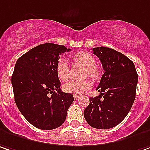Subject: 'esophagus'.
<instances>
[{"instance_id":"esophagus-1","label":"esophagus","mask_w":150,"mask_h":150,"mask_svg":"<svg viewBox=\"0 0 150 150\" xmlns=\"http://www.w3.org/2000/svg\"><path fill=\"white\" fill-rule=\"evenodd\" d=\"M79 98H80V96H79V95H76V94H75V95H74V99H75V100H79Z\"/></svg>"}]
</instances>
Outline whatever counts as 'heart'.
Instances as JSON below:
<instances>
[{
    "mask_svg": "<svg viewBox=\"0 0 150 150\" xmlns=\"http://www.w3.org/2000/svg\"><path fill=\"white\" fill-rule=\"evenodd\" d=\"M73 59L77 63L87 68L86 75H88L93 79H97L100 76V70L95 66V59L88 52H78L73 56ZM57 74L62 81H66L69 77V68L67 60L63 57L59 58L57 63ZM92 82L87 81H69L63 85V89L67 93L73 94H82L91 88Z\"/></svg>",
    "mask_w": 150,
    "mask_h": 150,
    "instance_id": "heart-1",
    "label": "heart"
}]
</instances>
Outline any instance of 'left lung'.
<instances>
[{
    "label": "left lung",
    "mask_w": 150,
    "mask_h": 150,
    "mask_svg": "<svg viewBox=\"0 0 150 150\" xmlns=\"http://www.w3.org/2000/svg\"><path fill=\"white\" fill-rule=\"evenodd\" d=\"M105 73L96 90L100 95L90 98L84 117L90 126L110 129L120 124L129 113L136 98L138 75L133 62L111 48H93Z\"/></svg>",
    "instance_id": "1"
}]
</instances>
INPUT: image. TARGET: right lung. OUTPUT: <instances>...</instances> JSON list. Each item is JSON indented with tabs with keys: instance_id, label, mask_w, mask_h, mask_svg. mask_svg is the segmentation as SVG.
<instances>
[{
	"instance_id": "obj_1",
	"label": "right lung",
	"mask_w": 150,
	"mask_h": 150,
	"mask_svg": "<svg viewBox=\"0 0 150 150\" xmlns=\"http://www.w3.org/2000/svg\"><path fill=\"white\" fill-rule=\"evenodd\" d=\"M70 50L64 45L45 43L16 62L11 79L14 100L24 117L38 129L61 126L74 101L72 93L61 90L57 74L59 56Z\"/></svg>"
}]
</instances>
